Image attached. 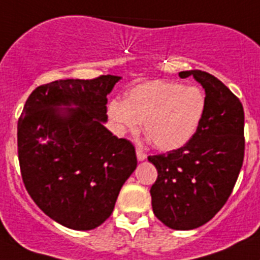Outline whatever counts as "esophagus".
Segmentation results:
<instances>
[{
    "mask_svg": "<svg viewBox=\"0 0 260 260\" xmlns=\"http://www.w3.org/2000/svg\"><path fill=\"white\" fill-rule=\"evenodd\" d=\"M136 154H137V160L143 161L147 158V153H144L141 149H136Z\"/></svg>",
    "mask_w": 260,
    "mask_h": 260,
    "instance_id": "34e87169",
    "label": "esophagus"
}]
</instances>
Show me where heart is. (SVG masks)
I'll return each mask as SVG.
<instances>
[{
  "mask_svg": "<svg viewBox=\"0 0 260 260\" xmlns=\"http://www.w3.org/2000/svg\"><path fill=\"white\" fill-rule=\"evenodd\" d=\"M206 98L196 86L154 80L135 87L124 103L112 102L110 116L121 134L144 132L160 150L184 147L197 132L205 116Z\"/></svg>",
  "mask_w": 260,
  "mask_h": 260,
  "instance_id": "1",
  "label": "heart"
}]
</instances>
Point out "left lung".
Instances as JSON below:
<instances>
[{
    "label": "left lung",
    "instance_id": "left-lung-1",
    "mask_svg": "<svg viewBox=\"0 0 260 260\" xmlns=\"http://www.w3.org/2000/svg\"><path fill=\"white\" fill-rule=\"evenodd\" d=\"M178 75L202 84L206 111L184 147L148 157L157 169L150 196L154 215L165 226L191 230L210 221L233 193L245 157V112L215 76L201 70Z\"/></svg>",
    "mask_w": 260,
    "mask_h": 260
}]
</instances>
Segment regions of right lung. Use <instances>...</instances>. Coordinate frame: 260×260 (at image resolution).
Wrapping results in <instances>:
<instances>
[{
    "instance_id": "obj_1",
    "label": "right lung",
    "mask_w": 260,
    "mask_h": 260,
    "mask_svg": "<svg viewBox=\"0 0 260 260\" xmlns=\"http://www.w3.org/2000/svg\"><path fill=\"white\" fill-rule=\"evenodd\" d=\"M119 79L100 75L42 84L30 93L17 124L26 190L46 215L74 230L103 223L136 169L134 144L103 125L107 95ZM60 104L77 108H53Z\"/></svg>"
}]
</instances>
